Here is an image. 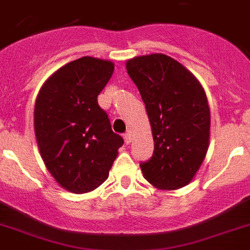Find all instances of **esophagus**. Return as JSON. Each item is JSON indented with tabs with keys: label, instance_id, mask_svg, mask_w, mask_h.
<instances>
[{
	"label": "esophagus",
	"instance_id": "34e87169",
	"mask_svg": "<svg viewBox=\"0 0 250 250\" xmlns=\"http://www.w3.org/2000/svg\"><path fill=\"white\" fill-rule=\"evenodd\" d=\"M124 140H125V143H126V144L131 143V134H130L129 131L124 134Z\"/></svg>",
	"mask_w": 250,
	"mask_h": 250
}]
</instances>
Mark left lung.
<instances>
[{
	"mask_svg": "<svg viewBox=\"0 0 250 250\" xmlns=\"http://www.w3.org/2000/svg\"><path fill=\"white\" fill-rule=\"evenodd\" d=\"M153 135V156L140 164L144 179L161 190H176L194 179L209 147L211 112L199 80L162 53L126 61Z\"/></svg>",
	"mask_w": 250,
	"mask_h": 250,
	"instance_id": "left-lung-1",
	"label": "left lung"
}]
</instances>
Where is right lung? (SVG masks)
<instances>
[{"label":"right lung","mask_w":250,"mask_h":250,"mask_svg":"<svg viewBox=\"0 0 250 250\" xmlns=\"http://www.w3.org/2000/svg\"><path fill=\"white\" fill-rule=\"evenodd\" d=\"M113 70L108 60L84 56L55 71L37 96L34 133L41 157L57 184L75 194L107 180L124 144L97 102Z\"/></svg>","instance_id":"right-lung-1"}]
</instances>
